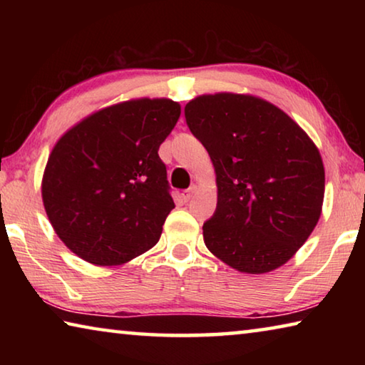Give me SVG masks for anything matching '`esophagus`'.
I'll return each mask as SVG.
<instances>
[{
	"label": "esophagus",
	"mask_w": 365,
	"mask_h": 365,
	"mask_svg": "<svg viewBox=\"0 0 365 365\" xmlns=\"http://www.w3.org/2000/svg\"><path fill=\"white\" fill-rule=\"evenodd\" d=\"M195 193H196V187H190L188 190H183V193H182L183 201H190Z\"/></svg>",
	"instance_id": "34e87169"
}]
</instances>
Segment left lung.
<instances>
[{
  "mask_svg": "<svg viewBox=\"0 0 365 365\" xmlns=\"http://www.w3.org/2000/svg\"><path fill=\"white\" fill-rule=\"evenodd\" d=\"M190 132L217 175V207L202 225L207 250L246 274L285 264L322 211L319 150L282 109L248 95L217 93L185 106Z\"/></svg>",
  "mask_w": 365,
  "mask_h": 365,
  "instance_id": "left-lung-1",
  "label": "left lung"
}]
</instances>
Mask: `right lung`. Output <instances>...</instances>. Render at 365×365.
<instances>
[{
  "instance_id": "add662e5",
  "label": "right lung",
  "mask_w": 365,
  "mask_h": 365,
  "mask_svg": "<svg viewBox=\"0 0 365 365\" xmlns=\"http://www.w3.org/2000/svg\"><path fill=\"white\" fill-rule=\"evenodd\" d=\"M178 117L175 101H125L86 117L54 146L43 205L78 257L119 265L159 242L175 205L158 150Z\"/></svg>"
}]
</instances>
